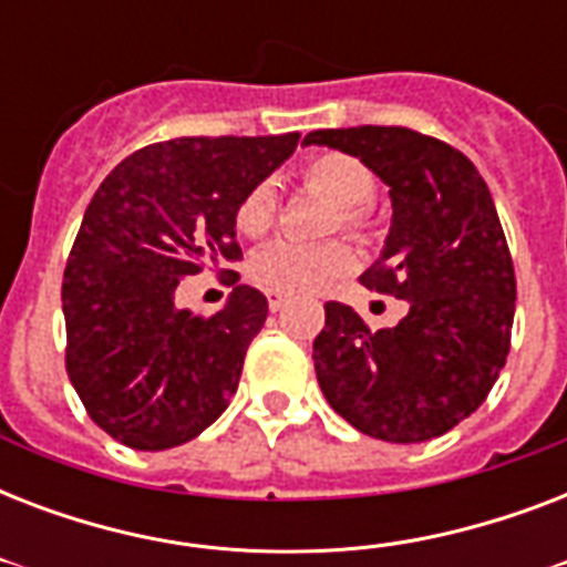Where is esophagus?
I'll list each match as a JSON object with an SVG mask.
<instances>
[{"mask_svg": "<svg viewBox=\"0 0 567 567\" xmlns=\"http://www.w3.org/2000/svg\"><path fill=\"white\" fill-rule=\"evenodd\" d=\"M288 302V293L285 291H267V306H270V311H279Z\"/></svg>", "mask_w": 567, "mask_h": 567, "instance_id": "1", "label": "esophagus"}]
</instances>
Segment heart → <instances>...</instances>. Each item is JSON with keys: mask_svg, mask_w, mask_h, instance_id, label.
<instances>
[{"mask_svg": "<svg viewBox=\"0 0 567 567\" xmlns=\"http://www.w3.org/2000/svg\"><path fill=\"white\" fill-rule=\"evenodd\" d=\"M302 185L315 194L327 196L338 205L336 226L362 235L368 226L364 203L373 196V173L359 158L347 153H323L302 167ZM276 185L274 179L256 182L235 205V229L247 238H261L274 229ZM355 267V256L341 240L329 244H297V240H274L258 249L252 258V276L258 282L285 293H318L338 282Z\"/></svg>", "mask_w": 567, "mask_h": 567, "instance_id": "obj_1", "label": "heart"}]
</instances>
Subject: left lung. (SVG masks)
I'll list each match as a JSON object with an SVG mask.
<instances>
[{
    "mask_svg": "<svg viewBox=\"0 0 567 567\" xmlns=\"http://www.w3.org/2000/svg\"><path fill=\"white\" fill-rule=\"evenodd\" d=\"M302 144L355 155L391 188V229L362 285L409 302L391 329L327 302L311 353L320 391L371 439H439L485 403L509 355L515 267L488 185L458 150L403 126L318 128Z\"/></svg>",
    "mask_w": 567,
    "mask_h": 567,
    "instance_id": "8db88e82",
    "label": "left lung"
}]
</instances>
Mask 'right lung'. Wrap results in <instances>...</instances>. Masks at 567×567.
<instances>
[{
    "label": "right lung",
    "instance_id": "right-lung-1",
    "mask_svg": "<svg viewBox=\"0 0 567 567\" xmlns=\"http://www.w3.org/2000/svg\"><path fill=\"white\" fill-rule=\"evenodd\" d=\"M297 141L176 137L128 155L93 194L61 288L66 373L120 444L179 447L226 412L267 297L226 270L229 300L203 318L176 306V288L205 265L238 261L235 205Z\"/></svg>",
    "mask_w": 567,
    "mask_h": 567
}]
</instances>
